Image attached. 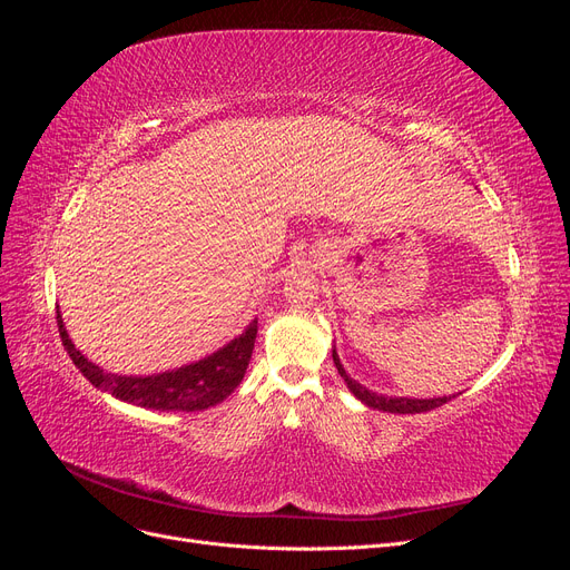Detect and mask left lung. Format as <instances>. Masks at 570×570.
Segmentation results:
<instances>
[{
    "label": "left lung",
    "instance_id": "1",
    "mask_svg": "<svg viewBox=\"0 0 570 570\" xmlns=\"http://www.w3.org/2000/svg\"><path fill=\"white\" fill-rule=\"evenodd\" d=\"M333 361H335L337 373L344 377V383H347L350 392L356 396V400H361L366 406L377 409V411H387V413H423V411L438 409V406H442V404H446V402L452 400V396H433V400H409V396L377 394V392L366 390L361 383H356L352 375H347V371H344V366L340 364V356H337L335 350H333Z\"/></svg>",
    "mask_w": 570,
    "mask_h": 570
}]
</instances>
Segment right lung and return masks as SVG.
<instances>
[{
  "label": "right lung",
  "instance_id": "1",
  "mask_svg": "<svg viewBox=\"0 0 570 570\" xmlns=\"http://www.w3.org/2000/svg\"><path fill=\"white\" fill-rule=\"evenodd\" d=\"M57 325L68 356L95 387L114 394L120 402L157 411H202L226 400L243 383L258 331L256 321H252L245 333L230 340L226 347L176 371L154 375H116L95 366L92 361L80 354V350H76V344L66 333L59 308Z\"/></svg>",
  "mask_w": 570,
  "mask_h": 570
}]
</instances>
